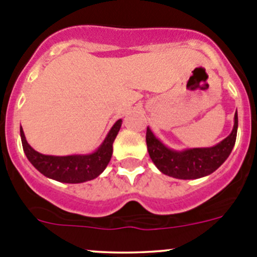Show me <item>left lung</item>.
Wrapping results in <instances>:
<instances>
[{"mask_svg": "<svg viewBox=\"0 0 257 257\" xmlns=\"http://www.w3.org/2000/svg\"><path fill=\"white\" fill-rule=\"evenodd\" d=\"M237 113H235L234 128L229 137L211 148H193L177 152L165 147L150 128H147V147L150 159L165 175L177 179H198L214 173L231 153L236 142Z\"/></svg>", "mask_w": 257, "mask_h": 257, "instance_id": "left-lung-1", "label": "left lung"}]
</instances>
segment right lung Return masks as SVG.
Masks as SVG:
<instances>
[{"label":"right lung","mask_w":257,"mask_h":257,"mask_svg":"<svg viewBox=\"0 0 257 257\" xmlns=\"http://www.w3.org/2000/svg\"><path fill=\"white\" fill-rule=\"evenodd\" d=\"M121 125V119L115 121L104 142L92 154L85 155H66L54 157L45 155L36 152L26 141L25 133L21 126V141L23 152L30 160L31 164L45 177L61 181V183L78 184L92 180L103 173L107 168L113 153V142Z\"/></svg>","instance_id":"right-lung-1"}]
</instances>
